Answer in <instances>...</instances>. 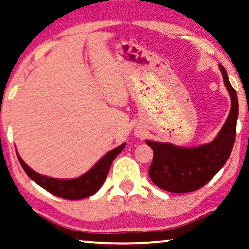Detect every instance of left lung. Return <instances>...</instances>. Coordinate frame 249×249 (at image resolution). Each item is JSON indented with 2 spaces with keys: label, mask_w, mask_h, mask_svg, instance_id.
Wrapping results in <instances>:
<instances>
[{
  "label": "left lung",
  "mask_w": 249,
  "mask_h": 249,
  "mask_svg": "<svg viewBox=\"0 0 249 249\" xmlns=\"http://www.w3.org/2000/svg\"><path fill=\"white\" fill-rule=\"evenodd\" d=\"M219 69L230 93L231 109L223 128L214 141L191 148L146 141V144L153 150V161L148 175L160 189L174 193L196 191L206 185L230 157L237 132L238 97L229 81L227 71L222 65Z\"/></svg>",
  "instance_id": "8db88e82"
}]
</instances>
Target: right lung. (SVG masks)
I'll use <instances>...</instances> for the list:
<instances>
[{"instance_id": "add662e5", "label": "right lung", "mask_w": 249, "mask_h": 249, "mask_svg": "<svg viewBox=\"0 0 249 249\" xmlns=\"http://www.w3.org/2000/svg\"><path fill=\"white\" fill-rule=\"evenodd\" d=\"M125 147V143L120 146H118L114 150L109 151L102 158L101 160L93 166L91 169L88 170L82 176L77 177L74 179H57L53 177L43 176L34 170H32L30 167L26 164L19 154L17 153L18 160L20 162L21 167L27 174L31 179H33L35 183L38 184L41 188L47 190L48 192L53 193V196H59V198L67 200H80L88 198V196L95 195V193L101 189L103 183L105 182L107 177L108 170L111 168V164L115 157L121 152Z\"/></svg>"}]
</instances>
